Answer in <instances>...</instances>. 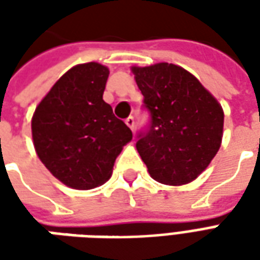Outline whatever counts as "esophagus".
Returning a JSON list of instances; mask_svg holds the SVG:
<instances>
[{
  "instance_id": "obj_1",
  "label": "esophagus",
  "mask_w": 260,
  "mask_h": 260,
  "mask_svg": "<svg viewBox=\"0 0 260 260\" xmlns=\"http://www.w3.org/2000/svg\"><path fill=\"white\" fill-rule=\"evenodd\" d=\"M125 124L129 126L131 131H134V128H135V119H134V117H128V118L125 119Z\"/></svg>"
}]
</instances>
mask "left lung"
Returning <instances> with one entry per match:
<instances>
[{"mask_svg": "<svg viewBox=\"0 0 260 260\" xmlns=\"http://www.w3.org/2000/svg\"><path fill=\"white\" fill-rule=\"evenodd\" d=\"M152 115L136 149L153 180L180 186L196 180L217 154L224 111L196 76L180 65L131 67Z\"/></svg>", "mask_w": 260, "mask_h": 260, "instance_id": "1", "label": "left lung"}]
</instances>
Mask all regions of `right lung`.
I'll use <instances>...</instances> for the list:
<instances>
[{
  "label": "right lung",
  "mask_w": 260,
  "mask_h": 260,
  "mask_svg": "<svg viewBox=\"0 0 260 260\" xmlns=\"http://www.w3.org/2000/svg\"><path fill=\"white\" fill-rule=\"evenodd\" d=\"M110 71L99 62L68 69L37 104L31 138L37 156L64 185L87 191L113 174L132 132L103 100Z\"/></svg>",
  "instance_id": "right-lung-1"
}]
</instances>
